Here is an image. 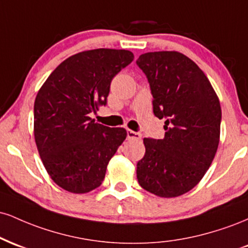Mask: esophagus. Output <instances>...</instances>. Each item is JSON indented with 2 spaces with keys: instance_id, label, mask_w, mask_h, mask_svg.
<instances>
[{
  "instance_id": "obj_1",
  "label": "esophagus",
  "mask_w": 248,
  "mask_h": 248,
  "mask_svg": "<svg viewBox=\"0 0 248 248\" xmlns=\"http://www.w3.org/2000/svg\"><path fill=\"white\" fill-rule=\"evenodd\" d=\"M127 139L128 140H141V134L136 133L134 130H127Z\"/></svg>"
}]
</instances>
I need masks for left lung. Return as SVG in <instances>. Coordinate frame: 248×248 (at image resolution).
<instances>
[{
  "label": "left lung",
  "instance_id": "8db88e82",
  "mask_svg": "<svg viewBox=\"0 0 248 248\" xmlns=\"http://www.w3.org/2000/svg\"><path fill=\"white\" fill-rule=\"evenodd\" d=\"M153 110L166 119L164 139L143 140L139 184L158 197L171 198L195 187L211 166L219 144L221 109L209 79L191 59L176 51L141 55Z\"/></svg>",
  "mask_w": 248,
  "mask_h": 248
}]
</instances>
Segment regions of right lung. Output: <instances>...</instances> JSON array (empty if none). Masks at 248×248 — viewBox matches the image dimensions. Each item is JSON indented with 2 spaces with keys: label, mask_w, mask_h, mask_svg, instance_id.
<instances>
[{
  "label": "right lung",
  "mask_w": 248,
  "mask_h": 248,
  "mask_svg": "<svg viewBox=\"0 0 248 248\" xmlns=\"http://www.w3.org/2000/svg\"><path fill=\"white\" fill-rule=\"evenodd\" d=\"M128 50L95 49L65 59L44 82L33 106V133L43 164L57 186L86 193L101 186L107 164L127 136L95 124L110 81L133 62Z\"/></svg>",
  "instance_id": "obj_1"
}]
</instances>
